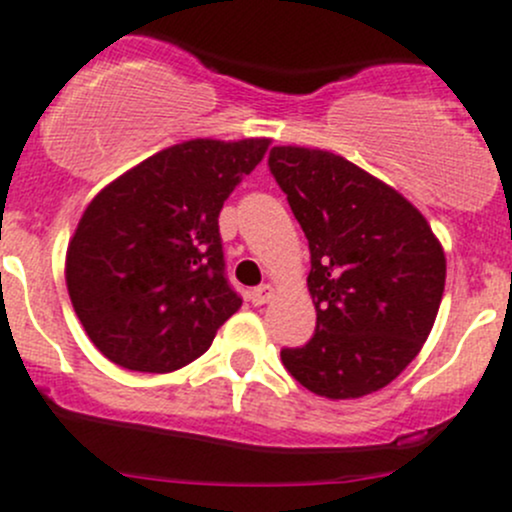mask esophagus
I'll return each instance as SVG.
<instances>
[{
	"label": "esophagus",
	"mask_w": 512,
	"mask_h": 512,
	"mask_svg": "<svg viewBox=\"0 0 512 512\" xmlns=\"http://www.w3.org/2000/svg\"><path fill=\"white\" fill-rule=\"evenodd\" d=\"M272 299V287L270 285H260L255 289H250V302L255 304V307H260V304H267Z\"/></svg>",
	"instance_id": "obj_1"
}]
</instances>
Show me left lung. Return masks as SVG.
I'll list each match as a JSON object with an SVG mask.
<instances>
[{"instance_id":"obj_1","label":"left lung","mask_w":512,"mask_h":512,"mask_svg":"<svg viewBox=\"0 0 512 512\" xmlns=\"http://www.w3.org/2000/svg\"><path fill=\"white\" fill-rule=\"evenodd\" d=\"M270 173L309 242L317 329L282 364L304 389L359 399L421 352L446 285L441 242L404 198L347 158L277 146Z\"/></svg>"}]
</instances>
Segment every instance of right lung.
Wrapping results in <instances>:
<instances>
[{
	"mask_svg": "<svg viewBox=\"0 0 512 512\" xmlns=\"http://www.w3.org/2000/svg\"><path fill=\"white\" fill-rule=\"evenodd\" d=\"M267 146L178 143L91 200L66 252V285L106 359L165 374L208 352L242 304L225 275L220 210Z\"/></svg>",
	"mask_w": 512,
	"mask_h": 512,
	"instance_id": "obj_1",
	"label": "right lung"
}]
</instances>
